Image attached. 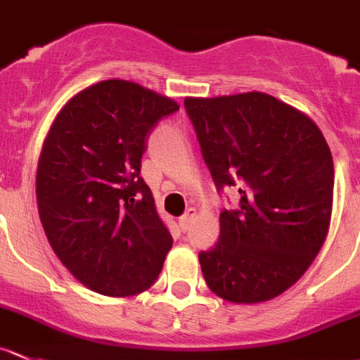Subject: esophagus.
Segmentation results:
<instances>
[{
	"instance_id": "obj_1",
	"label": "esophagus",
	"mask_w": 360,
	"mask_h": 360,
	"mask_svg": "<svg viewBox=\"0 0 360 360\" xmlns=\"http://www.w3.org/2000/svg\"><path fill=\"white\" fill-rule=\"evenodd\" d=\"M195 218H197V209L195 207L186 209V212H184V214L179 218L181 230H183V232H186V230L191 226V223H193Z\"/></svg>"
}]
</instances>
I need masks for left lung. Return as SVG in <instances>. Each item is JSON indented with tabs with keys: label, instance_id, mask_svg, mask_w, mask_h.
Wrapping results in <instances>:
<instances>
[{
	"label": "left lung",
	"instance_id": "8db88e82",
	"mask_svg": "<svg viewBox=\"0 0 360 360\" xmlns=\"http://www.w3.org/2000/svg\"><path fill=\"white\" fill-rule=\"evenodd\" d=\"M184 107L216 186L240 184V209L219 214V239L198 255L212 294L271 301L297 283L327 239L334 165L315 121L260 91Z\"/></svg>",
	"mask_w": 360,
	"mask_h": 360
}]
</instances>
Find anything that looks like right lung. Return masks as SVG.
<instances>
[{
  "label": "right lung",
  "instance_id": "right-lung-1",
  "mask_svg": "<svg viewBox=\"0 0 360 360\" xmlns=\"http://www.w3.org/2000/svg\"><path fill=\"white\" fill-rule=\"evenodd\" d=\"M179 110L169 96L123 79L100 80L52 121L37 167L49 244L89 290L130 297L158 280L172 236L141 177L146 137Z\"/></svg>",
  "mask_w": 360,
  "mask_h": 360
}]
</instances>
